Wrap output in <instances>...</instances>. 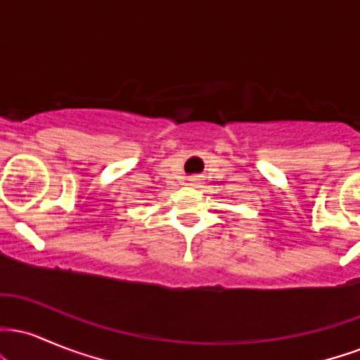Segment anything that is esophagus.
Returning a JSON list of instances; mask_svg holds the SVG:
<instances>
[{"instance_id": "1", "label": "esophagus", "mask_w": 360, "mask_h": 360, "mask_svg": "<svg viewBox=\"0 0 360 360\" xmlns=\"http://www.w3.org/2000/svg\"><path fill=\"white\" fill-rule=\"evenodd\" d=\"M191 181H196V179H191Z\"/></svg>"}]
</instances>
